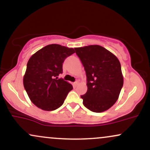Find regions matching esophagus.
Wrapping results in <instances>:
<instances>
[{"instance_id":"34e87169","label":"esophagus","mask_w":150,"mask_h":150,"mask_svg":"<svg viewBox=\"0 0 150 150\" xmlns=\"http://www.w3.org/2000/svg\"><path fill=\"white\" fill-rule=\"evenodd\" d=\"M78 83H79L78 81H75V82H73V86H74V87H76V86L77 85V84H78Z\"/></svg>"}]
</instances>
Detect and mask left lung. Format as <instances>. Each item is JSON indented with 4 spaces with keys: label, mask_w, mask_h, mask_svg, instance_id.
I'll list each match as a JSON object with an SVG mask.
<instances>
[{
    "label": "left lung",
    "mask_w": 150,
    "mask_h": 150,
    "mask_svg": "<svg viewBox=\"0 0 150 150\" xmlns=\"http://www.w3.org/2000/svg\"><path fill=\"white\" fill-rule=\"evenodd\" d=\"M87 75V91L81 96L86 108L96 113L106 111L116 101L123 85L120 61L99 45L75 48Z\"/></svg>",
    "instance_id": "8db88e82"
}]
</instances>
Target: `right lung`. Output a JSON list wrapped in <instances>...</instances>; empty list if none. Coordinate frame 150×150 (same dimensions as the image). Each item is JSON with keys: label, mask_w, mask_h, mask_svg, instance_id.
<instances>
[{"label": "right lung", "mask_w": 150, "mask_h": 150, "mask_svg": "<svg viewBox=\"0 0 150 150\" xmlns=\"http://www.w3.org/2000/svg\"><path fill=\"white\" fill-rule=\"evenodd\" d=\"M73 48L49 44L31 56L23 77V85L31 101L44 111L57 109L64 102L73 86L63 79V63L75 53Z\"/></svg>", "instance_id": "right-lung-1"}]
</instances>
